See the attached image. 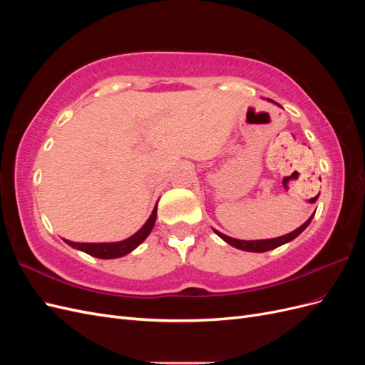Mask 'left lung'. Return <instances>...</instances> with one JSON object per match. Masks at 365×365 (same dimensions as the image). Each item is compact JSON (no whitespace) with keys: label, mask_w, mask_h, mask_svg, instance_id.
<instances>
[{"label":"left lung","mask_w":365,"mask_h":365,"mask_svg":"<svg viewBox=\"0 0 365 365\" xmlns=\"http://www.w3.org/2000/svg\"><path fill=\"white\" fill-rule=\"evenodd\" d=\"M315 200H317V196H315ZM315 200H314L312 202H315ZM312 217H314V215H312L311 217H309L302 227H298L297 230H294L292 233H288V235L280 236V237H275V239H264V240H239V239H233V237H228V236H225V235H222V233H219L217 230H215V233H216L220 239H224V240L227 242V244L233 245L235 248L244 250V251H251V252H264V251L274 250V248H277V247L286 244V242H291L292 239H295L309 224H311Z\"/></svg>","instance_id":"left-lung-1"}]
</instances>
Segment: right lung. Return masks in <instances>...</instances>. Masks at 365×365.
I'll return each instance as SVG.
<instances>
[{
	"mask_svg": "<svg viewBox=\"0 0 365 365\" xmlns=\"http://www.w3.org/2000/svg\"><path fill=\"white\" fill-rule=\"evenodd\" d=\"M155 219H157V207L153 208L148 222L143 225L134 236H130L121 242H114V244H76V242H70V240H65V242H67L70 247L81 250L97 259L121 257V256H126V254L130 252L134 248H137L141 242L149 236L153 225H155Z\"/></svg>",
	"mask_w": 365,
	"mask_h": 365,
	"instance_id": "add662e5",
	"label": "right lung"
}]
</instances>
